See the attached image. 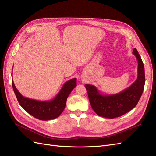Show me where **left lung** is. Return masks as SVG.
I'll use <instances>...</instances> for the list:
<instances>
[{
	"mask_svg": "<svg viewBox=\"0 0 156 156\" xmlns=\"http://www.w3.org/2000/svg\"><path fill=\"white\" fill-rule=\"evenodd\" d=\"M133 54L138 61L137 79L122 92L112 95H103L95 86L84 85L92 109L98 116L107 119L121 116L133 109L139 102L144 87V67L140 56L135 48L133 50Z\"/></svg>",
	"mask_w": 156,
	"mask_h": 156,
	"instance_id": "8db88e82",
	"label": "left lung"
}]
</instances>
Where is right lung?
Returning a JSON list of instances; mask_svg holds the SVG:
<instances>
[{
	"label": "right lung",
	"instance_id": "obj_1",
	"mask_svg": "<svg viewBox=\"0 0 156 156\" xmlns=\"http://www.w3.org/2000/svg\"><path fill=\"white\" fill-rule=\"evenodd\" d=\"M77 79L66 82L58 94L50 101H38L23 96L17 90L12 79V87L20 105L30 115L41 120H49L58 117L66 107L68 96L77 86Z\"/></svg>",
	"mask_w": 156,
	"mask_h": 156
}]
</instances>
